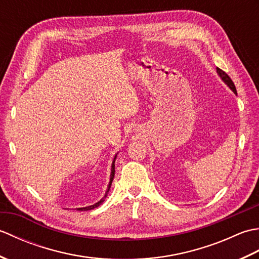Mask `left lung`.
I'll list each match as a JSON object with an SVG mask.
<instances>
[{"instance_id":"left-lung-1","label":"left lung","mask_w":259,"mask_h":259,"mask_svg":"<svg viewBox=\"0 0 259 259\" xmlns=\"http://www.w3.org/2000/svg\"><path fill=\"white\" fill-rule=\"evenodd\" d=\"M217 73H218V75L221 76V79L225 82V84H227L228 87H229V89L232 90L235 95H237V91H236V88H235V84H234V82L232 81V79L229 78L228 76V74L227 73H225L223 70H221L219 68H217Z\"/></svg>"}]
</instances>
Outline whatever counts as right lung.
<instances>
[{
	"label": "right lung",
	"instance_id": "add662e5",
	"mask_svg": "<svg viewBox=\"0 0 259 259\" xmlns=\"http://www.w3.org/2000/svg\"><path fill=\"white\" fill-rule=\"evenodd\" d=\"M115 159H117V155L114 156V158H113V160H112V163H111V174H110V181H109V185H108V188H107V190H106V194H104V196L101 198L100 200H99L98 202H96V203H93V205H91V206H88V207H81V208H76L78 209V210H81V211H85V210H91V209H95V208H97V207H99L101 205V203L104 201V198L107 197V195H108V192H109V190H110V187H111V184H112V181H113V178H114V162H115Z\"/></svg>",
	"mask_w": 259,
	"mask_h": 259
}]
</instances>
